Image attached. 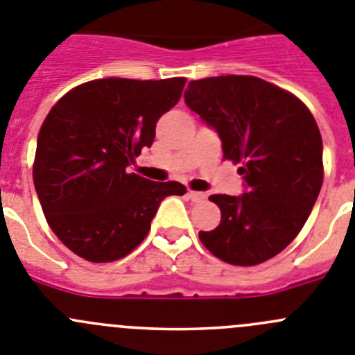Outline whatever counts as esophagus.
<instances>
[{
	"label": "esophagus",
	"instance_id": "esophagus-1",
	"mask_svg": "<svg viewBox=\"0 0 355 355\" xmlns=\"http://www.w3.org/2000/svg\"><path fill=\"white\" fill-rule=\"evenodd\" d=\"M188 199L193 200V202H200V200L206 199V195L202 191H193V190H188Z\"/></svg>",
	"mask_w": 355,
	"mask_h": 355
}]
</instances>
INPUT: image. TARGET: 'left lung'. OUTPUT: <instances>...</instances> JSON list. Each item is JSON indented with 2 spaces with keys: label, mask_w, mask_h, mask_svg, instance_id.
<instances>
[{
  "label": "left lung",
  "mask_w": 355,
  "mask_h": 355,
  "mask_svg": "<svg viewBox=\"0 0 355 355\" xmlns=\"http://www.w3.org/2000/svg\"><path fill=\"white\" fill-rule=\"evenodd\" d=\"M184 102L222 141L225 160L241 164L243 195H211L222 211L202 245L234 266H257L287 248L303 229L324 180L322 137L299 98L252 76L191 80Z\"/></svg>",
  "instance_id": "8db88e82"
}]
</instances>
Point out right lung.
Wrapping results in <instances>:
<instances>
[{
    "label": "right lung",
    "mask_w": 355,
    "mask_h": 355,
    "mask_svg": "<svg viewBox=\"0 0 355 355\" xmlns=\"http://www.w3.org/2000/svg\"><path fill=\"white\" fill-rule=\"evenodd\" d=\"M184 77L98 79L51 109L37 141L33 181L52 232L89 262H112L137 248L160 202L183 195L126 167L151 148L156 121L180 102Z\"/></svg>",
    "instance_id": "add662e5"
}]
</instances>
